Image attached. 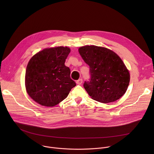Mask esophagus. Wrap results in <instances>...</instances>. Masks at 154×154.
Returning <instances> with one entry per match:
<instances>
[{"label":"esophagus","instance_id":"esophagus-1","mask_svg":"<svg viewBox=\"0 0 154 154\" xmlns=\"http://www.w3.org/2000/svg\"><path fill=\"white\" fill-rule=\"evenodd\" d=\"M82 82H83L82 79H78V80L76 81V84H77L78 85H81L82 83Z\"/></svg>","mask_w":154,"mask_h":154}]
</instances>
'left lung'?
Segmentation results:
<instances>
[{
  "instance_id": "1",
  "label": "left lung",
  "mask_w": 154,
  "mask_h": 154,
  "mask_svg": "<svg viewBox=\"0 0 154 154\" xmlns=\"http://www.w3.org/2000/svg\"><path fill=\"white\" fill-rule=\"evenodd\" d=\"M79 53L89 66L91 79L85 82L84 87L93 100L109 103L125 94L130 82V73L116 53L96 45L81 47Z\"/></svg>"
}]
</instances>
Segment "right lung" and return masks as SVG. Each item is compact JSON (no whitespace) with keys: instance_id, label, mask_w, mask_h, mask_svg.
Segmentation results:
<instances>
[{"instance_id":"add662e5","label":"right lung","mask_w":154,"mask_h":154,"mask_svg":"<svg viewBox=\"0 0 154 154\" xmlns=\"http://www.w3.org/2000/svg\"><path fill=\"white\" fill-rule=\"evenodd\" d=\"M70 51L67 47L47 48L34 55L25 72L28 94L42 106L53 107L67 97L76 83L70 76V69L65 65Z\"/></svg>"}]
</instances>
